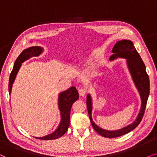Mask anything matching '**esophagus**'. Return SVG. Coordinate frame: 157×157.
I'll return each instance as SVG.
<instances>
[{
	"label": "esophagus",
	"mask_w": 157,
	"mask_h": 157,
	"mask_svg": "<svg viewBox=\"0 0 157 157\" xmlns=\"http://www.w3.org/2000/svg\"><path fill=\"white\" fill-rule=\"evenodd\" d=\"M86 93L87 90L84 88H81L79 90V94H80V95L82 96V97H84V96L86 95Z\"/></svg>",
	"instance_id": "esophagus-1"
}]
</instances>
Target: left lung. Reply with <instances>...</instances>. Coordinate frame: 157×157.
<instances>
[{
    "label": "left lung",
    "instance_id": "left-lung-1",
    "mask_svg": "<svg viewBox=\"0 0 157 157\" xmlns=\"http://www.w3.org/2000/svg\"><path fill=\"white\" fill-rule=\"evenodd\" d=\"M112 52L113 54L110 56V61L118 57L126 59L127 66H128V70L131 73V77H132L135 86L136 87L140 94V97L141 99V109H140V111L134 122L124 128L118 129V130L108 131L100 128L93 122V118H92V108H93L92 98L90 95L88 94L87 95V108L92 126L96 132L106 138H116L126 134L136 128L138 125L141 121L144 112H145L147 100L149 95L150 87L149 78L147 71H146L145 64L133 46L132 41L126 40V39L118 41L113 48Z\"/></svg>",
    "mask_w": 157,
    "mask_h": 157
}]
</instances>
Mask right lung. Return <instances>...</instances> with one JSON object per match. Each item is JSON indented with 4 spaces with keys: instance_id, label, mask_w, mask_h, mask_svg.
Instances as JSON below:
<instances>
[{
    "instance_id": "obj_1",
    "label": "right lung",
    "mask_w": 157,
    "mask_h": 157,
    "mask_svg": "<svg viewBox=\"0 0 157 157\" xmlns=\"http://www.w3.org/2000/svg\"><path fill=\"white\" fill-rule=\"evenodd\" d=\"M43 48L40 47H31L28 49H24L20 55L16 59L14 63L13 70L10 75L9 83H8V91L10 94L12 89V85L15 80L16 76L17 75L21 64L26 60L30 59L32 57H38L39 54L42 53ZM79 94L76 87H71L65 91L62 92L59 95L58 99V106L61 114V121H60L57 128L51 134L43 137H35L36 139L42 140H52L61 137L67 131L70 122V110L72 104L76 100H78Z\"/></svg>"
}]
</instances>
